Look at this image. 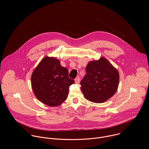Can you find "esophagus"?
<instances>
[{
  "mask_svg": "<svg viewBox=\"0 0 149 149\" xmlns=\"http://www.w3.org/2000/svg\"><path fill=\"white\" fill-rule=\"evenodd\" d=\"M75 83H76V84H79V83H80V78L78 77H77L76 79H75Z\"/></svg>",
  "mask_w": 149,
  "mask_h": 149,
  "instance_id": "34e87169",
  "label": "esophagus"
}]
</instances>
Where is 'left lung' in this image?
<instances>
[{
  "label": "left lung",
  "instance_id": "1",
  "mask_svg": "<svg viewBox=\"0 0 149 149\" xmlns=\"http://www.w3.org/2000/svg\"><path fill=\"white\" fill-rule=\"evenodd\" d=\"M86 74L80 82L85 99L101 103L111 98L116 92L119 74L116 69L105 58L88 63Z\"/></svg>",
  "mask_w": 149,
  "mask_h": 149
}]
</instances>
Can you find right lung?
Listing matches in <instances>:
<instances>
[{
  "instance_id": "obj_1",
  "label": "right lung",
  "mask_w": 149,
  "mask_h": 149,
  "mask_svg": "<svg viewBox=\"0 0 149 149\" xmlns=\"http://www.w3.org/2000/svg\"><path fill=\"white\" fill-rule=\"evenodd\" d=\"M74 80L68 76V69L54 57H45L35 68L31 83L36 97L43 104L58 106L67 99L69 88Z\"/></svg>"
}]
</instances>
